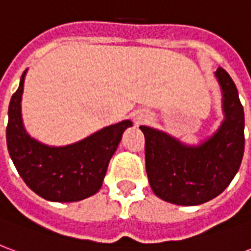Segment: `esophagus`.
<instances>
[{
	"mask_svg": "<svg viewBox=\"0 0 251 251\" xmlns=\"http://www.w3.org/2000/svg\"><path fill=\"white\" fill-rule=\"evenodd\" d=\"M147 117H148L147 114H141V115H140V117H138V118H137V120H138V121H144V120H145V118H147Z\"/></svg>",
	"mask_w": 251,
	"mask_h": 251,
	"instance_id": "esophagus-1",
	"label": "esophagus"
}]
</instances>
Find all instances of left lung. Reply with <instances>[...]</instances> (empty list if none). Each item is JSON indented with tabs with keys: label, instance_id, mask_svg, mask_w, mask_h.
Instances as JSON below:
<instances>
[{
	"label": "left lung",
	"instance_id": "1",
	"mask_svg": "<svg viewBox=\"0 0 251 251\" xmlns=\"http://www.w3.org/2000/svg\"><path fill=\"white\" fill-rule=\"evenodd\" d=\"M225 118L218 130L196 145L169 133L140 126L145 136V165L151 188L160 199L177 205H199L228 187L245 151V114L230 75L218 68Z\"/></svg>",
	"mask_w": 251,
	"mask_h": 251
}]
</instances>
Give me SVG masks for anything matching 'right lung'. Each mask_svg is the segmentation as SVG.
I'll use <instances>...</instances> for the list:
<instances>
[{
  "label": "right lung",
  "instance_id": "obj_1",
  "mask_svg": "<svg viewBox=\"0 0 251 251\" xmlns=\"http://www.w3.org/2000/svg\"><path fill=\"white\" fill-rule=\"evenodd\" d=\"M10 99L6 144L10 158L25 184L50 201H79L98 192L118 148L124 131L133 126L130 120L106 126L80 141L51 147L26 131L21 114L25 75Z\"/></svg>",
  "mask_w": 251,
  "mask_h": 251
}]
</instances>
